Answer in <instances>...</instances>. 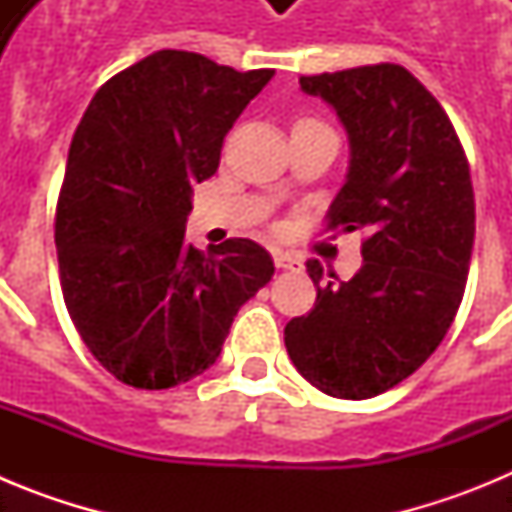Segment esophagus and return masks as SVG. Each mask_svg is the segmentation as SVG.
Segmentation results:
<instances>
[{"instance_id":"34e87169","label":"esophagus","mask_w":512,"mask_h":512,"mask_svg":"<svg viewBox=\"0 0 512 512\" xmlns=\"http://www.w3.org/2000/svg\"><path fill=\"white\" fill-rule=\"evenodd\" d=\"M274 264H277L279 269H302L300 256L289 251H274Z\"/></svg>"}]
</instances>
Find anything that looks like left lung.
Masks as SVG:
<instances>
[{"mask_svg": "<svg viewBox=\"0 0 512 512\" xmlns=\"http://www.w3.org/2000/svg\"><path fill=\"white\" fill-rule=\"evenodd\" d=\"M300 89L328 102L348 133L328 228H366L369 238L361 269L318 287L284 346L312 387L366 400L423 366L454 323L474 246L472 176L449 115L397 63L300 76ZM307 274L320 284L318 259Z\"/></svg>", "mask_w": 512, "mask_h": 512, "instance_id": "1", "label": "left lung"}]
</instances>
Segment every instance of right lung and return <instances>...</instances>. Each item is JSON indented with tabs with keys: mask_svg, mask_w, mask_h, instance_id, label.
Wrapping results in <instances>:
<instances>
[{
	"mask_svg": "<svg viewBox=\"0 0 512 512\" xmlns=\"http://www.w3.org/2000/svg\"><path fill=\"white\" fill-rule=\"evenodd\" d=\"M274 76L200 53L156 51L99 87L81 117L56 207L63 300L94 359L138 390H169L215 364L233 318L271 277L248 238L187 243L192 184Z\"/></svg>",
	"mask_w": 512,
	"mask_h": 512,
	"instance_id": "add662e5",
	"label": "right lung"
}]
</instances>
